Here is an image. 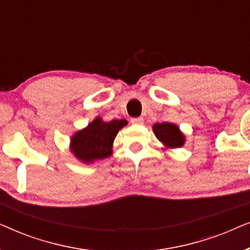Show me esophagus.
I'll use <instances>...</instances> for the list:
<instances>
[{
	"label": "esophagus",
	"mask_w": 250,
	"mask_h": 250,
	"mask_svg": "<svg viewBox=\"0 0 250 250\" xmlns=\"http://www.w3.org/2000/svg\"><path fill=\"white\" fill-rule=\"evenodd\" d=\"M143 122H145V119H143L142 117H135V118L131 119L132 124H136V125H141V124H143Z\"/></svg>",
	"instance_id": "esophagus-1"
}]
</instances>
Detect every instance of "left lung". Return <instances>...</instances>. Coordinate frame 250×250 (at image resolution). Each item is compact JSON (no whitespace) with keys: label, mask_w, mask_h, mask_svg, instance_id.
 Segmentation results:
<instances>
[{"label":"left lung","mask_w":250,"mask_h":250,"mask_svg":"<svg viewBox=\"0 0 250 250\" xmlns=\"http://www.w3.org/2000/svg\"><path fill=\"white\" fill-rule=\"evenodd\" d=\"M153 132L157 139L168 148H180L184 143V135L179 127L172 123H162L153 125Z\"/></svg>","instance_id":"left-lung-1"}]
</instances>
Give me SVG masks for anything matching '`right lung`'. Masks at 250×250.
Listing matches in <instances>:
<instances>
[{"label":"right lung","mask_w":250,"mask_h":250,"mask_svg":"<svg viewBox=\"0 0 250 250\" xmlns=\"http://www.w3.org/2000/svg\"><path fill=\"white\" fill-rule=\"evenodd\" d=\"M126 124L125 119L105 123L101 118H95L86 128L71 138V151L84 163L107 158L111 155L112 143L118 131Z\"/></svg>","instance_id":"right-lung-1"}]
</instances>
